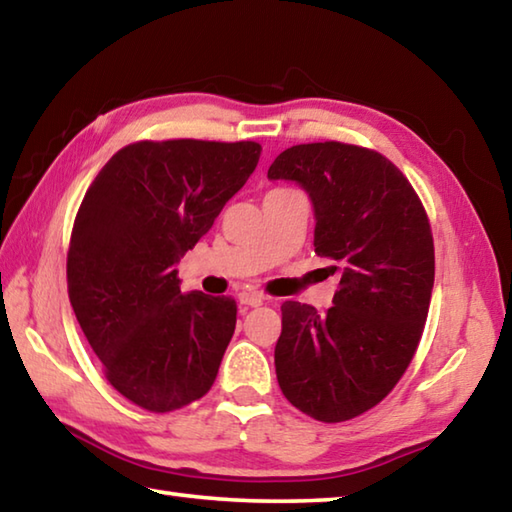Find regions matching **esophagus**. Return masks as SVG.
<instances>
[{
  "mask_svg": "<svg viewBox=\"0 0 512 512\" xmlns=\"http://www.w3.org/2000/svg\"><path fill=\"white\" fill-rule=\"evenodd\" d=\"M266 297L257 291H241L239 293V302L246 304V306H262Z\"/></svg>",
  "mask_w": 512,
  "mask_h": 512,
  "instance_id": "obj_1",
  "label": "esophagus"
}]
</instances>
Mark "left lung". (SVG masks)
Instances as JSON below:
<instances>
[{"mask_svg":"<svg viewBox=\"0 0 512 512\" xmlns=\"http://www.w3.org/2000/svg\"><path fill=\"white\" fill-rule=\"evenodd\" d=\"M268 179L309 192L315 253L340 271L324 315L282 304L277 383L315 421H349L392 392L421 342L434 286L430 219L405 174L360 145H293L268 167Z\"/></svg>","mask_w":512,"mask_h":512,"instance_id":"8db88e82","label":"left lung"}]
</instances>
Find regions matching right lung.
Here are the masks:
<instances>
[{
	"instance_id": "1",
	"label": "right lung",
	"mask_w": 512,
	"mask_h": 512,
	"mask_svg": "<svg viewBox=\"0 0 512 512\" xmlns=\"http://www.w3.org/2000/svg\"><path fill=\"white\" fill-rule=\"evenodd\" d=\"M262 145L138 141L89 185L73 221L67 286L109 385L147 412L208 394L235 333L230 295L181 293L179 259L255 172Z\"/></svg>"
}]
</instances>
